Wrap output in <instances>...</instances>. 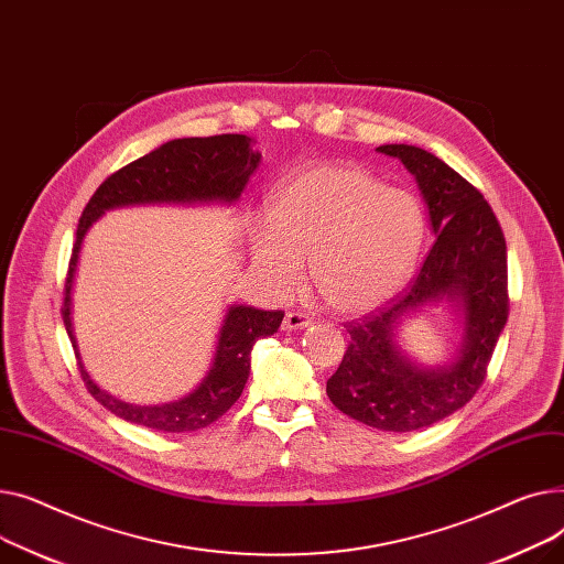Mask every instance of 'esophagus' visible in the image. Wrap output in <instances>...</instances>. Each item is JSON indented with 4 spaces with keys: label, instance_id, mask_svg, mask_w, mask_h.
Masks as SVG:
<instances>
[{
    "label": "esophagus",
    "instance_id": "34e87169",
    "mask_svg": "<svg viewBox=\"0 0 564 564\" xmlns=\"http://www.w3.org/2000/svg\"><path fill=\"white\" fill-rule=\"evenodd\" d=\"M282 325H284V329H303V327L312 325V316L305 312H286Z\"/></svg>",
    "mask_w": 564,
    "mask_h": 564
}]
</instances>
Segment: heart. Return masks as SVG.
<instances>
[{
	"label": "heart",
	"instance_id": "heart-1",
	"mask_svg": "<svg viewBox=\"0 0 564 564\" xmlns=\"http://www.w3.org/2000/svg\"><path fill=\"white\" fill-rule=\"evenodd\" d=\"M425 218L416 197L382 186L355 163H321L282 182L269 200V225L250 235L254 267L275 293L312 282L341 314L380 307L416 267Z\"/></svg>",
	"mask_w": 564,
	"mask_h": 564
}]
</instances>
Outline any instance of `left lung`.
<instances>
[{
    "mask_svg": "<svg viewBox=\"0 0 564 564\" xmlns=\"http://www.w3.org/2000/svg\"><path fill=\"white\" fill-rule=\"evenodd\" d=\"M416 177L437 241L408 289L389 307L346 323L348 350L327 395L344 414L389 433H412L465 408L487 378L489 359L510 314L508 248L482 193L435 154L414 145H380ZM442 296L466 307V339L453 365L419 370L392 344L408 311Z\"/></svg>",
    "mask_w": 564,
    "mask_h": 564,
    "instance_id": "8db88e82",
    "label": "left lung"
}]
</instances>
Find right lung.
Returning a JSON list of instances; mask_svg holds the SVG:
<instances>
[{
	"label": "right lung",
	"mask_w": 564,
	"mask_h": 564,
	"mask_svg": "<svg viewBox=\"0 0 564 564\" xmlns=\"http://www.w3.org/2000/svg\"><path fill=\"white\" fill-rule=\"evenodd\" d=\"M257 163L259 154L252 152L250 139L243 134L175 139L127 163L124 169L116 171L97 186L77 225V241L63 291L61 314L73 348H77V344L73 337L70 293L77 271V257L88 227L107 209L124 205L212 200L235 203L248 184V177L257 169ZM282 318V310L263 312L246 305L229 307L220 327L212 371L200 387L175 403L148 408L122 403L88 378L79 355L77 367L90 395H95V401L102 403L116 416L152 430H163V433H191V430L207 427L237 403L250 373V352L254 341L278 333Z\"/></svg>",
	"instance_id": "add662e5"
}]
</instances>
